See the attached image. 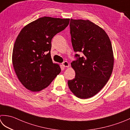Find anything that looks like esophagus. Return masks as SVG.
Wrapping results in <instances>:
<instances>
[{"mask_svg": "<svg viewBox=\"0 0 130 130\" xmlns=\"http://www.w3.org/2000/svg\"><path fill=\"white\" fill-rule=\"evenodd\" d=\"M62 65L63 67H69V62L68 61H65L63 62Z\"/></svg>", "mask_w": 130, "mask_h": 130, "instance_id": "1", "label": "esophagus"}]
</instances>
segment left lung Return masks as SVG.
I'll list each match as a JSON object with an SVG mask.
<instances>
[{"mask_svg":"<svg viewBox=\"0 0 130 130\" xmlns=\"http://www.w3.org/2000/svg\"><path fill=\"white\" fill-rule=\"evenodd\" d=\"M72 43L77 60L71 63L75 78L68 81L74 95L88 99L96 95L106 85L112 73L114 56L110 40L106 32L89 20H70Z\"/></svg>","mask_w":130,"mask_h":130,"instance_id":"left-lung-1","label":"left lung"}]
</instances>
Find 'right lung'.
Returning a JSON list of instances; mask_svg holds the SVG:
<instances>
[{
  "label": "right lung",
  "instance_id": "1",
  "mask_svg": "<svg viewBox=\"0 0 130 130\" xmlns=\"http://www.w3.org/2000/svg\"><path fill=\"white\" fill-rule=\"evenodd\" d=\"M69 19L40 17L21 30L15 41L12 63L24 87L32 92L47 87L59 74L61 68L51 56V40L69 24Z\"/></svg>",
  "mask_w": 130,
  "mask_h": 130
}]
</instances>
